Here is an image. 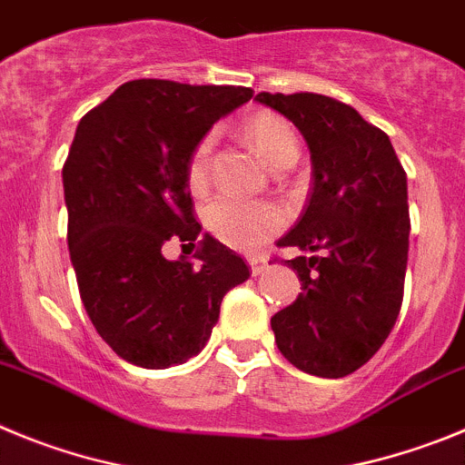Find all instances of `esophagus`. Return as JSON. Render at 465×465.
<instances>
[{"label": "esophagus", "instance_id": "1", "mask_svg": "<svg viewBox=\"0 0 465 465\" xmlns=\"http://www.w3.org/2000/svg\"><path fill=\"white\" fill-rule=\"evenodd\" d=\"M249 265H252L253 277H258V274H262L265 272V268H268V258L253 256V258H249Z\"/></svg>", "mask_w": 465, "mask_h": 465}]
</instances>
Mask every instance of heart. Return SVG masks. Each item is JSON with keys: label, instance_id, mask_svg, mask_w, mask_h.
I'll list each match as a JSON object with an SVG mask.
<instances>
[{"label": "heart", "instance_id": "1", "mask_svg": "<svg viewBox=\"0 0 465 465\" xmlns=\"http://www.w3.org/2000/svg\"><path fill=\"white\" fill-rule=\"evenodd\" d=\"M246 139L270 170L298 155V142L289 123L272 114H256L246 123ZM209 153L212 137H204L188 160V186L204 188L209 179ZM209 232L237 252H256L283 225L282 209L268 203H244L235 197H216L204 209Z\"/></svg>", "mask_w": 465, "mask_h": 465}]
</instances>
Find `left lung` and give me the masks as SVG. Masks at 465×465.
<instances>
[{
	"label": "left lung",
	"instance_id": "obj_1",
	"mask_svg": "<svg viewBox=\"0 0 465 465\" xmlns=\"http://www.w3.org/2000/svg\"><path fill=\"white\" fill-rule=\"evenodd\" d=\"M307 142L312 193L279 240L300 279L293 305L272 316L277 347L316 377H347L377 354L402 302L408 268V176L391 142L354 106L316 93H258Z\"/></svg>",
	"mask_w": 465,
	"mask_h": 465
}]
</instances>
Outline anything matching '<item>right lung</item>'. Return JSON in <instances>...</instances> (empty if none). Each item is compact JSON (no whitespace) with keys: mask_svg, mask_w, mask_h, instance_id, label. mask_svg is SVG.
Listing matches in <instances>:
<instances>
[{"mask_svg":"<svg viewBox=\"0 0 465 465\" xmlns=\"http://www.w3.org/2000/svg\"><path fill=\"white\" fill-rule=\"evenodd\" d=\"M252 88L139 79L81 118L63 167L67 244L94 331L123 361L163 371L207 344L221 300L249 279L193 216L188 160ZM172 236L196 253L167 262Z\"/></svg>","mask_w":465,"mask_h":465,"instance_id":"1","label":"right lung"}]
</instances>
